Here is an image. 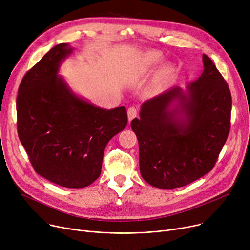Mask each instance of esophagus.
<instances>
[{"label":"esophagus","instance_id":"obj_1","mask_svg":"<svg viewBox=\"0 0 250 250\" xmlns=\"http://www.w3.org/2000/svg\"><path fill=\"white\" fill-rule=\"evenodd\" d=\"M137 113H138V110L136 107H129L128 110H127V119H128V122H130L132 119H135L137 116Z\"/></svg>","mask_w":250,"mask_h":250}]
</instances>
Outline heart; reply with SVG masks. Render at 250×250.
<instances>
[{"label": "heart", "mask_w": 250, "mask_h": 250, "mask_svg": "<svg viewBox=\"0 0 250 250\" xmlns=\"http://www.w3.org/2000/svg\"><path fill=\"white\" fill-rule=\"evenodd\" d=\"M146 64L148 66H155V65L159 64L162 61V57L157 53H148L146 57ZM171 70H172L171 66H166V67H165L166 72L169 73Z\"/></svg>", "instance_id": "heart-1"}]
</instances>
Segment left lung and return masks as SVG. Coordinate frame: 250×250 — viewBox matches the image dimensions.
Wrapping results in <instances>:
<instances>
[{
    "label": "left lung",
    "mask_w": 250,
    "mask_h": 250,
    "mask_svg": "<svg viewBox=\"0 0 250 250\" xmlns=\"http://www.w3.org/2000/svg\"><path fill=\"white\" fill-rule=\"evenodd\" d=\"M202 59L204 71L186 92L173 87L148 99L130 123L141 175L153 187L180 188L209 173L229 135V87L213 61L205 54Z\"/></svg>",
    "instance_id": "left-lung-1"
}]
</instances>
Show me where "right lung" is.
I'll use <instances>...</instances> for the list:
<instances>
[{
	"mask_svg": "<svg viewBox=\"0 0 250 250\" xmlns=\"http://www.w3.org/2000/svg\"><path fill=\"white\" fill-rule=\"evenodd\" d=\"M72 53L54 46L24 75L17 96V129L33 168L68 189L85 188L101 176L104 148L127 124L124 106L97 107L73 93L57 75Z\"/></svg>",
	"mask_w": 250,
	"mask_h": 250,
	"instance_id": "obj_1",
	"label": "right lung"
}]
</instances>
